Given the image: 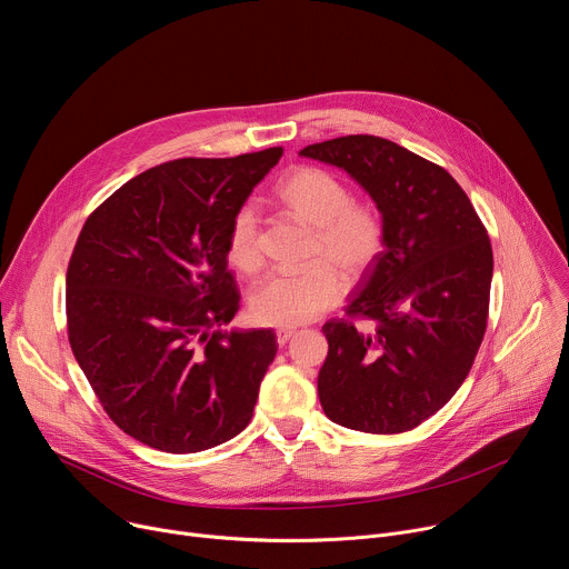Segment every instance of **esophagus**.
<instances>
[{"instance_id":"esophagus-1","label":"esophagus","mask_w":569,"mask_h":569,"mask_svg":"<svg viewBox=\"0 0 569 569\" xmlns=\"http://www.w3.org/2000/svg\"><path fill=\"white\" fill-rule=\"evenodd\" d=\"M295 333H297V329H292V327L277 329V342H279V347H286V345L295 338Z\"/></svg>"}]
</instances>
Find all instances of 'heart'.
Returning a JSON list of instances; mask_svg holds the SVG:
<instances>
[{
	"instance_id": "obj_1",
	"label": "heart",
	"mask_w": 569,
	"mask_h": 569,
	"mask_svg": "<svg viewBox=\"0 0 569 569\" xmlns=\"http://www.w3.org/2000/svg\"><path fill=\"white\" fill-rule=\"evenodd\" d=\"M277 198L315 229L310 261L317 263L297 272L270 274L254 288L250 310L263 327H299L340 301L345 292L340 272L347 279H358L373 266L382 252L385 222L373 204L353 200L351 189L338 176L315 167L288 173L277 187ZM224 252L238 272L261 270L259 213L252 204L233 211Z\"/></svg>"
}]
</instances>
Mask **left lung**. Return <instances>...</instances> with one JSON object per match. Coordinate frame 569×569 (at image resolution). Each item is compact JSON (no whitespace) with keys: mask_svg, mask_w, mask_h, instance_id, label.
<instances>
[{"mask_svg":"<svg viewBox=\"0 0 569 569\" xmlns=\"http://www.w3.org/2000/svg\"><path fill=\"white\" fill-rule=\"evenodd\" d=\"M299 154L345 169L376 202L382 252L362 274L347 319L323 323L317 376L333 423L398 435L437 415L466 380L489 319L493 250L455 178L389 139L349 134ZM368 321L367 330L355 327Z\"/></svg>","mask_w":569,"mask_h":569,"instance_id":"8db88e82","label":"left lung"}]
</instances>
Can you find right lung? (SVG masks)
Instances as JSON below:
<instances>
[{
    "mask_svg": "<svg viewBox=\"0 0 569 569\" xmlns=\"http://www.w3.org/2000/svg\"><path fill=\"white\" fill-rule=\"evenodd\" d=\"M283 148L143 171L86 220L67 268V336L108 417L164 452L220 446L252 421L277 336L216 331L238 310L233 211Z\"/></svg>",
    "mask_w": 569,
    "mask_h": 569,
    "instance_id": "obj_1",
    "label": "right lung"
}]
</instances>
